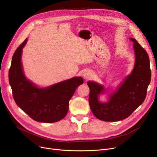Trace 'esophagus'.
Wrapping results in <instances>:
<instances>
[{
  "mask_svg": "<svg viewBox=\"0 0 157 157\" xmlns=\"http://www.w3.org/2000/svg\"><path fill=\"white\" fill-rule=\"evenodd\" d=\"M83 78H84L85 79H86V80L89 79L91 78V74H90V72L89 71H86V72H85L83 73Z\"/></svg>",
  "mask_w": 157,
  "mask_h": 157,
  "instance_id": "1",
  "label": "esophagus"
}]
</instances>
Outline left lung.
Here are the masks:
<instances>
[{"label":"left lung","instance_id":"left-lung-1","mask_svg":"<svg viewBox=\"0 0 157 157\" xmlns=\"http://www.w3.org/2000/svg\"><path fill=\"white\" fill-rule=\"evenodd\" d=\"M130 40L133 42L135 54L134 69L117 90L110 95L108 102L101 103L98 99L99 94L105 90L103 85L94 81L87 82L90 88V108L95 116L101 121L115 122L126 119L146 98L151 77L149 56L137 40Z\"/></svg>","mask_w":157,"mask_h":157}]
</instances>
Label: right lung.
<instances>
[{"label": "right lung", "instance_id": "right-lung-1", "mask_svg": "<svg viewBox=\"0 0 157 157\" xmlns=\"http://www.w3.org/2000/svg\"><path fill=\"white\" fill-rule=\"evenodd\" d=\"M25 39L16 49L9 71V82L16 104L38 122H55L63 119L69 103L76 88L83 83L81 77H74L46 88H38L27 79L22 69L21 57Z\"/></svg>", "mask_w": 157, "mask_h": 157}]
</instances>
